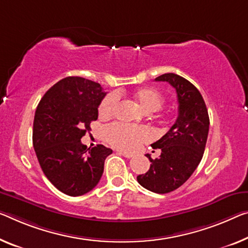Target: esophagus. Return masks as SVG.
Segmentation results:
<instances>
[{
	"label": "esophagus",
	"instance_id": "1",
	"mask_svg": "<svg viewBox=\"0 0 248 248\" xmlns=\"http://www.w3.org/2000/svg\"><path fill=\"white\" fill-rule=\"evenodd\" d=\"M117 153H119L120 155H123L124 157H126V158H132L133 156H134V155L131 154V153H127V152H123V151H119V152H117Z\"/></svg>",
	"mask_w": 248,
	"mask_h": 248
}]
</instances>
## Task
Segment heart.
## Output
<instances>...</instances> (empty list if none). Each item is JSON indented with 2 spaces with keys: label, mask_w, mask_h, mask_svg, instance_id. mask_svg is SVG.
I'll return each mask as SVG.
<instances>
[{
  "label": "heart",
  "mask_w": 248,
  "mask_h": 248,
  "mask_svg": "<svg viewBox=\"0 0 248 248\" xmlns=\"http://www.w3.org/2000/svg\"><path fill=\"white\" fill-rule=\"evenodd\" d=\"M133 97L145 112H156L163 108L165 100L163 94L154 87H140L133 92ZM119 103V95L111 93L103 98L98 114L103 117L111 116ZM104 136L112 146L124 151H134L146 140L151 134L148 129L143 126H131V125L113 123L104 128Z\"/></svg>",
  "instance_id": "1"
}]
</instances>
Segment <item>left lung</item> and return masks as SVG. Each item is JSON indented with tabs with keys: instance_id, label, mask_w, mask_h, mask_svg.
<instances>
[{
	"instance_id": "1",
	"label": "left lung",
	"mask_w": 248,
	"mask_h": 248,
	"mask_svg": "<svg viewBox=\"0 0 248 248\" xmlns=\"http://www.w3.org/2000/svg\"><path fill=\"white\" fill-rule=\"evenodd\" d=\"M155 81L169 82L176 90L178 116L170 131L152 144L153 148H161V156L153 159L146 154L151 167L137 176V182L151 192L166 194L184 184L199 166L206 145L209 117L203 96L187 79L166 73Z\"/></svg>"
}]
</instances>
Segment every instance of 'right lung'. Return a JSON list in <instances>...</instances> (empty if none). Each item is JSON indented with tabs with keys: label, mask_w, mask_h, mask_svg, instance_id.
<instances>
[{
	"label": "right lung",
	"mask_w": 248,
	"mask_h": 248,
	"mask_svg": "<svg viewBox=\"0 0 248 248\" xmlns=\"http://www.w3.org/2000/svg\"><path fill=\"white\" fill-rule=\"evenodd\" d=\"M106 93L98 83L68 76L53 85L37 105L33 146L47 180L61 192L81 196L100 182L112 154L104 145L87 148L81 139L96 121Z\"/></svg>",
	"instance_id": "right-lung-1"
}]
</instances>
